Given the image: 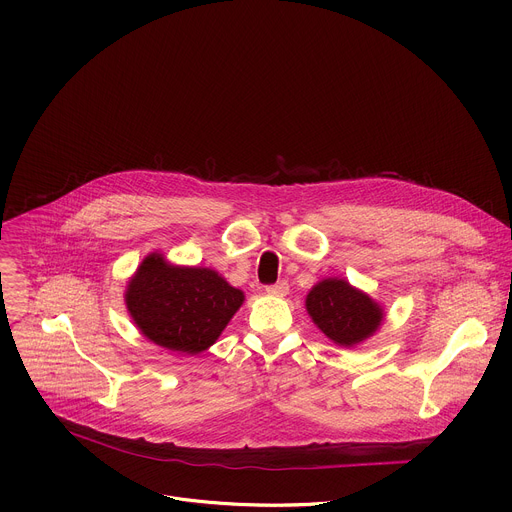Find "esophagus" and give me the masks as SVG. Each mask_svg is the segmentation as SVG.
<instances>
[{
  "label": "esophagus",
  "instance_id": "34e87169",
  "mask_svg": "<svg viewBox=\"0 0 512 512\" xmlns=\"http://www.w3.org/2000/svg\"><path fill=\"white\" fill-rule=\"evenodd\" d=\"M287 289H289L287 281H277V283H273V285H267V287H265V291H267L269 296H285V294H287Z\"/></svg>",
  "mask_w": 512,
  "mask_h": 512
}]
</instances>
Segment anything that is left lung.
Returning <instances> with one entry per match:
<instances>
[{
	"label": "left lung",
	"instance_id": "8db88e82",
	"mask_svg": "<svg viewBox=\"0 0 512 512\" xmlns=\"http://www.w3.org/2000/svg\"><path fill=\"white\" fill-rule=\"evenodd\" d=\"M306 308L316 326L340 346L369 338L383 320L381 308L344 279L320 281L308 294Z\"/></svg>",
	"mask_w": 512,
	"mask_h": 512
}]
</instances>
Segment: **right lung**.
Here are the masks:
<instances>
[{"label": "right lung", "instance_id": "1", "mask_svg": "<svg viewBox=\"0 0 512 512\" xmlns=\"http://www.w3.org/2000/svg\"><path fill=\"white\" fill-rule=\"evenodd\" d=\"M243 291L206 267H174L145 257L127 285V310L145 338L178 354H198L241 308Z\"/></svg>", "mask_w": 512, "mask_h": 512}]
</instances>
